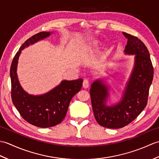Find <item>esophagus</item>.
Instances as JSON below:
<instances>
[{
  "label": "esophagus",
  "mask_w": 159,
  "mask_h": 159,
  "mask_svg": "<svg viewBox=\"0 0 159 159\" xmlns=\"http://www.w3.org/2000/svg\"><path fill=\"white\" fill-rule=\"evenodd\" d=\"M89 86V82L88 79H84L83 80V87L84 88H88Z\"/></svg>",
  "instance_id": "obj_1"
}]
</instances>
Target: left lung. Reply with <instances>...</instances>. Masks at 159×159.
Returning a JSON list of instances; mask_svg holds the SVG:
<instances>
[{"mask_svg": "<svg viewBox=\"0 0 159 159\" xmlns=\"http://www.w3.org/2000/svg\"><path fill=\"white\" fill-rule=\"evenodd\" d=\"M128 39L125 53L136 55L134 66L122 99L116 105H106L109 93L101 80L94 82L89 90L94 117L100 126L120 128L132 122L148 103L154 69L146 45L135 36L123 32Z\"/></svg>", "mask_w": 159, "mask_h": 159, "instance_id": "8db88e82", "label": "left lung"}]
</instances>
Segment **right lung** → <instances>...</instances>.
I'll return each mask as SVG.
<instances>
[{
  "mask_svg": "<svg viewBox=\"0 0 159 159\" xmlns=\"http://www.w3.org/2000/svg\"><path fill=\"white\" fill-rule=\"evenodd\" d=\"M49 32H40L23 43L16 52L10 68L13 104L24 120L40 128L52 127L60 124L65 118L72 97L80 90L83 79L63 80L59 86L41 96H32L20 86L16 70L21 50L40 39L50 35Z\"/></svg>",
  "mask_w": 159,
  "mask_h": 159,
  "instance_id": "add662e5",
  "label": "right lung"
}]
</instances>
